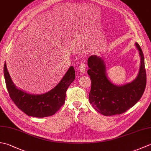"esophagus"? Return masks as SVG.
Here are the masks:
<instances>
[{"label": "esophagus", "mask_w": 151, "mask_h": 151, "mask_svg": "<svg viewBox=\"0 0 151 151\" xmlns=\"http://www.w3.org/2000/svg\"><path fill=\"white\" fill-rule=\"evenodd\" d=\"M79 70L80 72L82 74H84L86 71V64L84 63H81L79 65Z\"/></svg>", "instance_id": "34e87169"}]
</instances>
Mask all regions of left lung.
<instances>
[{
    "instance_id": "1",
    "label": "left lung",
    "mask_w": 151,
    "mask_h": 151,
    "mask_svg": "<svg viewBox=\"0 0 151 151\" xmlns=\"http://www.w3.org/2000/svg\"><path fill=\"white\" fill-rule=\"evenodd\" d=\"M136 47L141 59L139 73L134 81L123 86L114 85L108 79L102 58L96 55L89 57L88 74L91 81L89 100L99 113L106 116L121 114L142 97L146 87V70L142 50L137 43Z\"/></svg>"
}]
</instances>
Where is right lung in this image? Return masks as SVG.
<instances>
[{
    "mask_svg": "<svg viewBox=\"0 0 151 151\" xmlns=\"http://www.w3.org/2000/svg\"><path fill=\"white\" fill-rule=\"evenodd\" d=\"M4 75L9 95L16 106L29 116L45 117L56 114L65 103L67 89L75 78V71L74 67L70 66L55 88L41 95L29 94L16 88L6 63Z\"/></svg>",
    "mask_w": 151,
    "mask_h": 151,
    "instance_id": "1",
    "label": "right lung"
}]
</instances>
